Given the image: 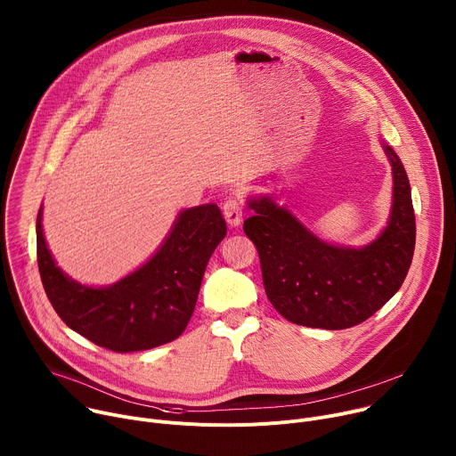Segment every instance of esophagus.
Wrapping results in <instances>:
<instances>
[{"instance_id":"esophagus-1","label":"esophagus","mask_w":456,"mask_h":456,"mask_svg":"<svg viewBox=\"0 0 456 456\" xmlns=\"http://www.w3.org/2000/svg\"><path fill=\"white\" fill-rule=\"evenodd\" d=\"M224 216L231 227H238L243 220V206L238 199H227L224 204Z\"/></svg>"}]
</instances>
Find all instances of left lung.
I'll return each mask as SVG.
<instances>
[{"label":"left lung","instance_id":"obj_1","mask_svg":"<svg viewBox=\"0 0 456 456\" xmlns=\"http://www.w3.org/2000/svg\"><path fill=\"white\" fill-rule=\"evenodd\" d=\"M392 164L394 192L387 224L362 247L324 241L273 197H248L243 222L254 241L269 301L289 321L343 330L373 315L404 283L415 250V213L406 169L380 141Z\"/></svg>","mask_w":456,"mask_h":456}]
</instances>
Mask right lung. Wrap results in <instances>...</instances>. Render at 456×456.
Returning a JSON list of instances; mask_svg holds the SVG:
<instances>
[{"mask_svg": "<svg viewBox=\"0 0 456 456\" xmlns=\"http://www.w3.org/2000/svg\"><path fill=\"white\" fill-rule=\"evenodd\" d=\"M36 234L41 281L57 315L88 341L126 354L166 345L185 330L227 225L216 204L180 211L148 262L108 287L83 285L57 267L43 232V206Z\"/></svg>", "mask_w": 456, "mask_h": 456, "instance_id": "add662e5", "label": "right lung"}]
</instances>
